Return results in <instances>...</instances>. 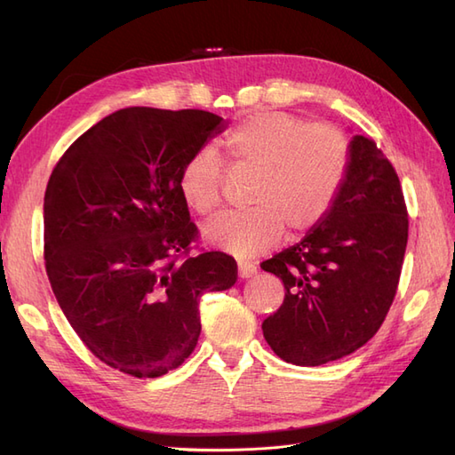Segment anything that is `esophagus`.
Masks as SVG:
<instances>
[{"mask_svg": "<svg viewBox=\"0 0 455 455\" xmlns=\"http://www.w3.org/2000/svg\"><path fill=\"white\" fill-rule=\"evenodd\" d=\"M256 272H258V267L252 262H238V277L240 279L252 277Z\"/></svg>", "mask_w": 455, "mask_h": 455, "instance_id": "34e87169", "label": "esophagus"}]
</instances>
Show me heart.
Listing matches in <instances>:
<instances>
[{
	"mask_svg": "<svg viewBox=\"0 0 455 455\" xmlns=\"http://www.w3.org/2000/svg\"><path fill=\"white\" fill-rule=\"evenodd\" d=\"M233 166L256 170L246 211L222 212L203 228L212 248L252 258L283 235H303L321 222L340 193L350 147L331 124H308L285 111L250 113L222 140ZM222 162L201 147L183 162L178 188L186 205L205 217L219 207Z\"/></svg>",
	"mask_w": 455,
	"mask_h": 455,
	"instance_id": "b5f03b06",
	"label": "heart"
}]
</instances>
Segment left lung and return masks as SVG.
<instances>
[{"mask_svg": "<svg viewBox=\"0 0 455 455\" xmlns=\"http://www.w3.org/2000/svg\"><path fill=\"white\" fill-rule=\"evenodd\" d=\"M344 186L295 246L266 259L285 299L262 323L282 360L313 367L355 352L379 331L397 293L409 219L401 181L377 144L354 134Z\"/></svg>", "mask_w": 455, "mask_h": 455, "instance_id": "obj_1", "label": "left lung"}]
</instances>
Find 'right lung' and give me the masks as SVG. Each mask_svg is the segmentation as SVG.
Segmentation results:
<instances>
[{"label": "right lung", "instance_id": "1", "mask_svg": "<svg viewBox=\"0 0 455 455\" xmlns=\"http://www.w3.org/2000/svg\"><path fill=\"white\" fill-rule=\"evenodd\" d=\"M225 129L209 111L119 109L48 180V282L82 342L123 373L176 370L201 334L199 297L236 283L228 254L188 256L197 227L178 188L183 162Z\"/></svg>", "mask_w": 455, "mask_h": 455}]
</instances>
